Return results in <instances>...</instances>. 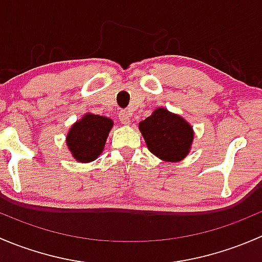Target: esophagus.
Returning a JSON list of instances; mask_svg holds the SVG:
<instances>
[{"mask_svg":"<svg viewBox=\"0 0 262 262\" xmlns=\"http://www.w3.org/2000/svg\"><path fill=\"white\" fill-rule=\"evenodd\" d=\"M119 119H120L121 124L126 125V124L130 123V114H129V112H126V110H121V112L119 113Z\"/></svg>","mask_w":262,"mask_h":262,"instance_id":"esophagus-1","label":"esophagus"}]
</instances>
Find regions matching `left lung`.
<instances>
[{
	"label": "left lung",
	"mask_w": 262,
	"mask_h": 262,
	"mask_svg": "<svg viewBox=\"0 0 262 262\" xmlns=\"http://www.w3.org/2000/svg\"><path fill=\"white\" fill-rule=\"evenodd\" d=\"M148 149L158 158L168 162L181 161L189 152L192 142V128L181 116L166 109H157L139 123Z\"/></svg>",
	"instance_id": "1"
}]
</instances>
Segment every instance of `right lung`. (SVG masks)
I'll list each match as a JSON object with an SVG mask.
<instances>
[{
  "instance_id": "1",
  "label": "right lung",
  "mask_w": 262,
  "mask_h": 262,
  "mask_svg": "<svg viewBox=\"0 0 262 262\" xmlns=\"http://www.w3.org/2000/svg\"><path fill=\"white\" fill-rule=\"evenodd\" d=\"M113 121L109 118L86 114L73 124L67 136V146L73 157L81 162H91L102 152Z\"/></svg>"
}]
</instances>
